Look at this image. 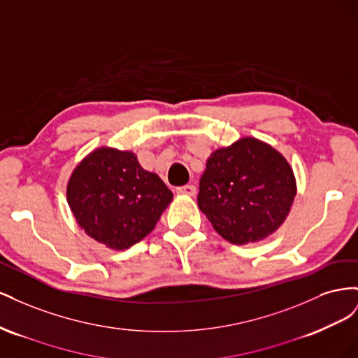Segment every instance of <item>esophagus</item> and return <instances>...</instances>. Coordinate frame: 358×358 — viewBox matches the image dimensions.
<instances>
[{"label":"esophagus","mask_w":358,"mask_h":358,"mask_svg":"<svg viewBox=\"0 0 358 358\" xmlns=\"http://www.w3.org/2000/svg\"><path fill=\"white\" fill-rule=\"evenodd\" d=\"M176 191L179 194H185V196H189V197H194V196H196V192H197V189L194 185H183V187L176 188Z\"/></svg>","instance_id":"1"}]
</instances>
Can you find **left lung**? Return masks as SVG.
<instances>
[{
  "label": "left lung",
  "instance_id": "left-lung-1",
  "mask_svg": "<svg viewBox=\"0 0 358 358\" xmlns=\"http://www.w3.org/2000/svg\"><path fill=\"white\" fill-rule=\"evenodd\" d=\"M199 189L200 210L215 231L234 245L259 242L275 233L297 192L284 155L254 137L212 152Z\"/></svg>",
  "mask_w": 358,
  "mask_h": 358
}]
</instances>
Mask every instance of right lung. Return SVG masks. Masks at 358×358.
<instances>
[{"label":"right lung","mask_w":358,"mask_h":358,"mask_svg":"<svg viewBox=\"0 0 358 358\" xmlns=\"http://www.w3.org/2000/svg\"><path fill=\"white\" fill-rule=\"evenodd\" d=\"M173 192L145 170L129 150L99 148L71 173L67 201L92 239L116 251L128 249L155 229Z\"/></svg>","instance_id":"right-lung-1"}]
</instances>
